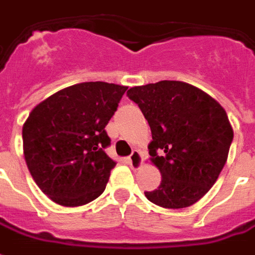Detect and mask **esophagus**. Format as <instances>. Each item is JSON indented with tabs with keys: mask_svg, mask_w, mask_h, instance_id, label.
Returning <instances> with one entry per match:
<instances>
[{
	"mask_svg": "<svg viewBox=\"0 0 255 255\" xmlns=\"http://www.w3.org/2000/svg\"><path fill=\"white\" fill-rule=\"evenodd\" d=\"M128 160H129V165H130L131 169L137 170V169H138V167H140L142 163L141 153L138 152L137 149H133V152L130 153V156L128 158Z\"/></svg>",
	"mask_w": 255,
	"mask_h": 255,
	"instance_id": "esophagus-1",
	"label": "esophagus"
}]
</instances>
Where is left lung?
<instances>
[{
  "instance_id": "8db88e82",
  "label": "left lung",
  "mask_w": 255,
  "mask_h": 255,
  "mask_svg": "<svg viewBox=\"0 0 255 255\" xmlns=\"http://www.w3.org/2000/svg\"><path fill=\"white\" fill-rule=\"evenodd\" d=\"M128 97L148 121L152 141L148 149L162 181L144 192L165 209H182L205 196L228 159L234 129L221 104L181 81L134 86Z\"/></svg>"
}]
</instances>
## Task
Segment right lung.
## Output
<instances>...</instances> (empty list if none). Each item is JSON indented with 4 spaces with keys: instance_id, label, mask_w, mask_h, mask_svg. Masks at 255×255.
Wrapping results in <instances>:
<instances>
[{
    "instance_id": "add662e5",
    "label": "right lung",
    "mask_w": 255,
    "mask_h": 255,
    "mask_svg": "<svg viewBox=\"0 0 255 255\" xmlns=\"http://www.w3.org/2000/svg\"><path fill=\"white\" fill-rule=\"evenodd\" d=\"M128 86L82 82L34 107L23 125V152L39 189L55 203L77 207L104 192L115 167L106 131Z\"/></svg>"
}]
</instances>
